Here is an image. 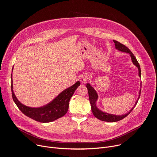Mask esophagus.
<instances>
[{
	"label": "esophagus",
	"instance_id": "1",
	"mask_svg": "<svg viewBox=\"0 0 157 157\" xmlns=\"http://www.w3.org/2000/svg\"><path fill=\"white\" fill-rule=\"evenodd\" d=\"M88 79H89V76L88 75H83L81 76L79 80L82 83H85L88 80Z\"/></svg>",
	"mask_w": 157,
	"mask_h": 157
}]
</instances>
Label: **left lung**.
<instances>
[{
	"label": "left lung",
	"instance_id": "8db88e82",
	"mask_svg": "<svg viewBox=\"0 0 157 157\" xmlns=\"http://www.w3.org/2000/svg\"><path fill=\"white\" fill-rule=\"evenodd\" d=\"M113 42H114V43H115V48H116L117 49H118L120 51H122V52H127V53L130 54L133 63L138 69V75H139L140 77H141V69H140V64H139L138 62L137 61L135 56L132 52V51L129 49H128L126 46H125L123 44L120 43V42H119L118 41L113 40ZM86 87H87V89H88V91L89 99H90V104H91V111L93 112V115L99 120H101V121H107V122H116V121H120V120L123 119L124 118H125L126 117H127L131 113V111L133 109V108L135 107V106L136 105L138 99L140 98V93H141V90H140V93H139L138 99L136 100L134 106L132 108V109L129 112L124 114V115H111V114H109V113H105V112L101 111L100 109H99L96 107V102L97 101L98 97L96 91L91 86L90 83L86 84Z\"/></svg>",
	"mask_w": 157,
	"mask_h": 157
}]
</instances>
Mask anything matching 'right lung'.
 Returning a JSON list of instances; mask_svg holds the SVG:
<instances>
[{"mask_svg":"<svg viewBox=\"0 0 157 157\" xmlns=\"http://www.w3.org/2000/svg\"><path fill=\"white\" fill-rule=\"evenodd\" d=\"M11 80L12 81V75ZM79 85L80 82L77 81L73 86L62 91L51 102L40 108H31L22 105L13 93L12 82L11 91L13 101L25 115L39 122L48 123L61 118L66 115L68 110L70 99Z\"/></svg>","mask_w":157,"mask_h":157,"instance_id":"right-lung-1","label":"right lung"}]
</instances>
